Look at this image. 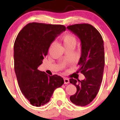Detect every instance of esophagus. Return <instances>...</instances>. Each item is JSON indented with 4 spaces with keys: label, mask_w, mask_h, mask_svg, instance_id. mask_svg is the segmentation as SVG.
<instances>
[{
    "label": "esophagus",
    "mask_w": 120,
    "mask_h": 120,
    "mask_svg": "<svg viewBox=\"0 0 120 120\" xmlns=\"http://www.w3.org/2000/svg\"><path fill=\"white\" fill-rule=\"evenodd\" d=\"M64 83L65 84H68L69 83V79L67 78H64Z\"/></svg>",
    "instance_id": "1"
}]
</instances>
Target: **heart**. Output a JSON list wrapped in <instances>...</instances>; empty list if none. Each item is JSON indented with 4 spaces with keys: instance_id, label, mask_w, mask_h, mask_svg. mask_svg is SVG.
Returning <instances> with one entry per match:
<instances>
[{
    "instance_id": "1",
    "label": "heart",
    "mask_w": 120,
    "mask_h": 120,
    "mask_svg": "<svg viewBox=\"0 0 120 120\" xmlns=\"http://www.w3.org/2000/svg\"><path fill=\"white\" fill-rule=\"evenodd\" d=\"M62 41H63L64 46L66 48L69 47H75L77 43V38L75 35L72 34L68 33L63 35L61 38ZM55 43H52L51 45V47H52L54 45Z\"/></svg>"
}]
</instances>
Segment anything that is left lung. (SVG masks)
Masks as SVG:
<instances>
[{
  "instance_id": "obj_1",
  "label": "left lung",
  "mask_w": 120,
  "mask_h": 120,
  "mask_svg": "<svg viewBox=\"0 0 120 120\" xmlns=\"http://www.w3.org/2000/svg\"><path fill=\"white\" fill-rule=\"evenodd\" d=\"M80 39L81 56L78 64L79 71L85 78H71L69 82L76 86L77 91L70 97L73 104L85 106L90 104L99 91L104 71V42L101 34L89 24H74L67 26Z\"/></svg>"
}]
</instances>
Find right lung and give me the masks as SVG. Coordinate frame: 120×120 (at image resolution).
Wrapping results in <instances>:
<instances>
[{
    "mask_svg": "<svg viewBox=\"0 0 120 120\" xmlns=\"http://www.w3.org/2000/svg\"><path fill=\"white\" fill-rule=\"evenodd\" d=\"M66 30L61 25L32 22L18 34L14 44V68L24 96L33 106L47 103L53 91L64 84L61 77L49 75L38 69L48 53L51 43Z\"/></svg>",
    "mask_w": 120,
    "mask_h": 120,
    "instance_id": "obj_1",
    "label": "right lung"
}]
</instances>
